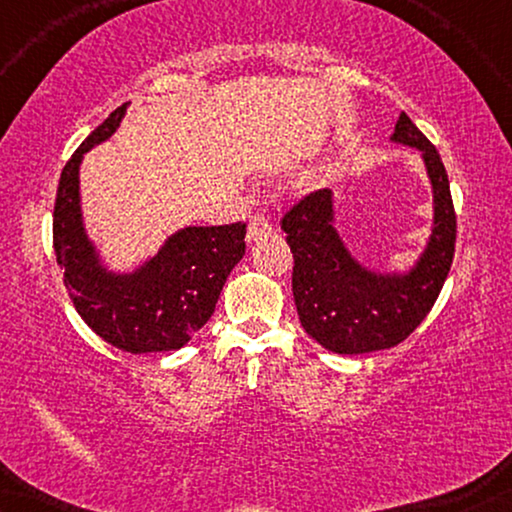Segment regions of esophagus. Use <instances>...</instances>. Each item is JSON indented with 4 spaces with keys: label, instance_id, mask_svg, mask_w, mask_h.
<instances>
[{
    "label": "esophagus",
    "instance_id": "34e87169",
    "mask_svg": "<svg viewBox=\"0 0 512 512\" xmlns=\"http://www.w3.org/2000/svg\"><path fill=\"white\" fill-rule=\"evenodd\" d=\"M270 221L265 219L263 214H254L249 219V228H247V242H256L261 240V237H265L270 233Z\"/></svg>",
    "mask_w": 512,
    "mask_h": 512
}]
</instances>
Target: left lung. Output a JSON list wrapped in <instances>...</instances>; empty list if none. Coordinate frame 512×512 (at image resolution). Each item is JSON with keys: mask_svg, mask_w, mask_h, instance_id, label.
<instances>
[{"mask_svg": "<svg viewBox=\"0 0 512 512\" xmlns=\"http://www.w3.org/2000/svg\"><path fill=\"white\" fill-rule=\"evenodd\" d=\"M391 142L417 149L433 193L431 233L403 270L363 265L342 240L333 191H317L282 219L293 254V300L305 333L335 354H368L396 347L436 303L454 258L457 216L450 181L436 146L408 116L396 121Z\"/></svg>", "mask_w": 512, "mask_h": 512, "instance_id": "obj_1", "label": "left lung"}]
</instances>
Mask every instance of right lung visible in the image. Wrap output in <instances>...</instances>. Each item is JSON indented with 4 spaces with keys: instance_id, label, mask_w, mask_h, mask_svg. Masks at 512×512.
<instances>
[{
    "instance_id": "right-lung-1",
    "label": "right lung",
    "mask_w": 512,
    "mask_h": 512,
    "mask_svg": "<svg viewBox=\"0 0 512 512\" xmlns=\"http://www.w3.org/2000/svg\"><path fill=\"white\" fill-rule=\"evenodd\" d=\"M125 102L90 132L60 174L53 209V247L81 319L104 342L130 354L181 349L214 314L230 270L244 256V223L186 226L167 235L156 254L135 268L104 261L81 207V163L114 135Z\"/></svg>"
}]
</instances>
